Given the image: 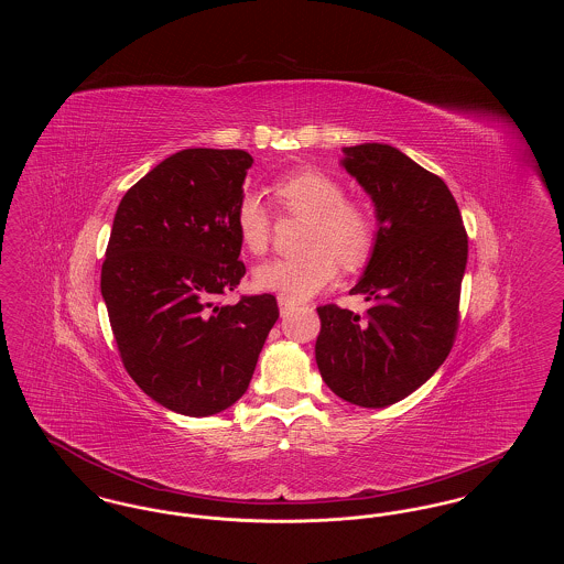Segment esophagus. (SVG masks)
Instances as JSON below:
<instances>
[{"label":"esophagus","mask_w":564,"mask_h":564,"mask_svg":"<svg viewBox=\"0 0 564 564\" xmlns=\"http://www.w3.org/2000/svg\"><path fill=\"white\" fill-rule=\"evenodd\" d=\"M295 306H297V304H295L294 300L279 295V308H281V315H288L290 311H294Z\"/></svg>","instance_id":"esophagus-1"}]
</instances>
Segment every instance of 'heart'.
Segmentation results:
<instances>
[{
  "instance_id": "obj_1",
  "label": "heart",
  "mask_w": 564,
  "mask_h": 564,
  "mask_svg": "<svg viewBox=\"0 0 564 564\" xmlns=\"http://www.w3.org/2000/svg\"><path fill=\"white\" fill-rule=\"evenodd\" d=\"M272 194L281 214L306 219L300 239L304 253L262 264L253 274L260 290L306 300L336 279L338 264L357 270L370 260L378 237L375 209L364 198L345 194L340 180L317 166H302L281 175ZM235 226L247 253L260 258L269 251L272 215L258 196H241Z\"/></svg>"
}]
</instances>
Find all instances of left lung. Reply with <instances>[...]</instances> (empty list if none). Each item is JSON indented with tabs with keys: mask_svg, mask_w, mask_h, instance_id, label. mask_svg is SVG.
Listing matches in <instances>:
<instances>
[{
	"mask_svg": "<svg viewBox=\"0 0 564 564\" xmlns=\"http://www.w3.org/2000/svg\"><path fill=\"white\" fill-rule=\"evenodd\" d=\"M345 154L378 215L372 260L350 290L370 308L319 306L315 357L338 398L384 408L427 382L455 345L467 232L444 180L400 150L364 143Z\"/></svg>",
	"mask_w": 564,
	"mask_h": 564,
	"instance_id": "left-lung-1",
	"label": "left lung"
}]
</instances>
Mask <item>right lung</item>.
Returning <instances> with one entry per match:
<instances>
[{
  "label": "right lung",
  "mask_w": 564,
  "mask_h": 564,
  "mask_svg": "<svg viewBox=\"0 0 564 564\" xmlns=\"http://www.w3.org/2000/svg\"><path fill=\"white\" fill-rule=\"evenodd\" d=\"M251 162L242 150H182L113 217L101 294L120 359L143 393L186 416L241 398L279 319L272 294L219 302L245 274L235 207Z\"/></svg>",
  "instance_id": "right-lung-1"
}]
</instances>
